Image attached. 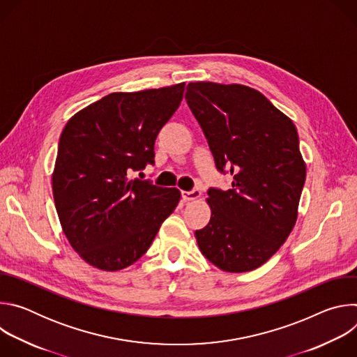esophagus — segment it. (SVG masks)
Returning <instances> with one entry per match:
<instances>
[{"mask_svg": "<svg viewBox=\"0 0 357 357\" xmlns=\"http://www.w3.org/2000/svg\"><path fill=\"white\" fill-rule=\"evenodd\" d=\"M200 196L199 189H192V190H182V197L183 200H195Z\"/></svg>", "mask_w": 357, "mask_h": 357, "instance_id": "esophagus-1", "label": "esophagus"}]
</instances>
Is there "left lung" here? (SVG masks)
Wrapping results in <instances>:
<instances>
[{"label": "left lung", "instance_id": "1", "mask_svg": "<svg viewBox=\"0 0 357 357\" xmlns=\"http://www.w3.org/2000/svg\"><path fill=\"white\" fill-rule=\"evenodd\" d=\"M186 103L231 189L211 188L212 216L195 231L211 263L227 273L256 270L295 226L307 168L294 123L260 91L243 84L196 82Z\"/></svg>", "mask_w": 357, "mask_h": 357}]
</instances>
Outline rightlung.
Instances as JSON below:
<instances>
[{
	"label": "right lung",
	"instance_id": "obj_1",
	"mask_svg": "<svg viewBox=\"0 0 357 357\" xmlns=\"http://www.w3.org/2000/svg\"><path fill=\"white\" fill-rule=\"evenodd\" d=\"M185 83L112 93L65 126L52 175L56 212L70 245L90 266L119 271L154 241L181 199L176 188L130 179L154 165L158 132L178 110Z\"/></svg>",
	"mask_w": 357,
	"mask_h": 357
}]
</instances>
